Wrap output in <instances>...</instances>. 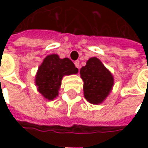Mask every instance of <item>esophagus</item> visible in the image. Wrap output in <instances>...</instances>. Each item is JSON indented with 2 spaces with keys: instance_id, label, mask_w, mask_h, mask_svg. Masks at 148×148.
I'll use <instances>...</instances> for the list:
<instances>
[{
  "instance_id": "obj_1",
  "label": "esophagus",
  "mask_w": 148,
  "mask_h": 148,
  "mask_svg": "<svg viewBox=\"0 0 148 148\" xmlns=\"http://www.w3.org/2000/svg\"><path fill=\"white\" fill-rule=\"evenodd\" d=\"M75 66H76V67H77L79 69L80 68V62L79 61H76L75 62Z\"/></svg>"
}]
</instances>
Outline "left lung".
<instances>
[{"label": "left lung", "instance_id": "obj_1", "mask_svg": "<svg viewBox=\"0 0 148 148\" xmlns=\"http://www.w3.org/2000/svg\"><path fill=\"white\" fill-rule=\"evenodd\" d=\"M82 79L84 96L89 103L99 105L110 95L114 84V79L101 61L95 58L87 60L86 66L80 70Z\"/></svg>", "mask_w": 148, "mask_h": 148}]
</instances>
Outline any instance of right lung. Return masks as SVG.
<instances>
[{
    "instance_id": "1",
    "label": "right lung",
    "mask_w": 148,
    "mask_h": 148,
    "mask_svg": "<svg viewBox=\"0 0 148 148\" xmlns=\"http://www.w3.org/2000/svg\"><path fill=\"white\" fill-rule=\"evenodd\" d=\"M78 73V69L68 58H60L58 54L48 55L38 66L35 75L38 91L44 99L53 100L59 93L64 76Z\"/></svg>"
}]
</instances>
